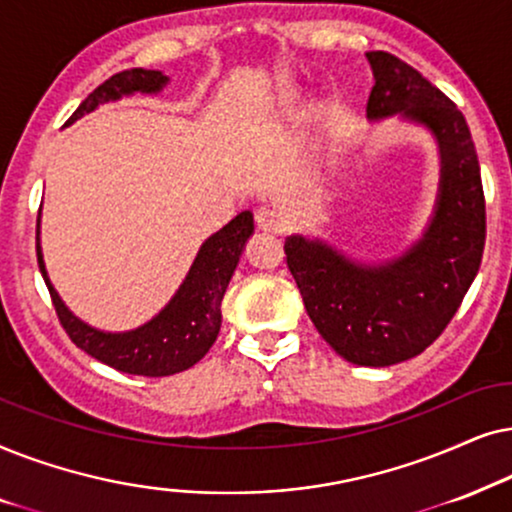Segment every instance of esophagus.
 <instances>
[{
	"instance_id": "esophagus-1",
	"label": "esophagus",
	"mask_w": 512,
	"mask_h": 512,
	"mask_svg": "<svg viewBox=\"0 0 512 512\" xmlns=\"http://www.w3.org/2000/svg\"><path fill=\"white\" fill-rule=\"evenodd\" d=\"M255 224L262 231H274V234H281L283 231V220L276 210L271 208H257L255 210Z\"/></svg>"
}]
</instances>
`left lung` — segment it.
I'll return each mask as SVG.
<instances>
[{
  "instance_id": "left-lung-1",
  "label": "left lung",
  "mask_w": 512,
  "mask_h": 512,
  "mask_svg": "<svg viewBox=\"0 0 512 512\" xmlns=\"http://www.w3.org/2000/svg\"><path fill=\"white\" fill-rule=\"evenodd\" d=\"M374 86L367 117L428 126L440 142L438 208L424 238L398 260L367 267L304 236L285 241L288 269L320 337L349 363L386 367L426 351L478 274L487 238L485 192L459 107L405 60L367 53Z\"/></svg>"
}]
</instances>
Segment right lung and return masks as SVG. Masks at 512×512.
Masks as SVG:
<instances>
[{"label":"right lung","mask_w":512,"mask_h":512,"mask_svg":"<svg viewBox=\"0 0 512 512\" xmlns=\"http://www.w3.org/2000/svg\"><path fill=\"white\" fill-rule=\"evenodd\" d=\"M166 81V74H161L159 70H142V67L112 74L81 102L77 112L67 119V124L93 112L102 102L119 100L121 95L135 91H161ZM252 229H255L252 227V213L243 210L227 227H222L201 245L185 283L180 285V290L175 292L166 309L149 323L138 327V330L119 332V335L95 330V327L81 323L77 316H72L63 299L58 297V292L53 290L49 276H46L39 241L37 262L46 288L51 292V302L56 306L60 325L65 327L67 337L81 351H86L88 356L119 372L138 374V377H168V374L189 370V367L199 363L210 351V346L215 344L222 325V297L227 292L231 274H234L238 257H241L243 245L250 238Z\"/></svg>","instance_id":"1"}]
</instances>
